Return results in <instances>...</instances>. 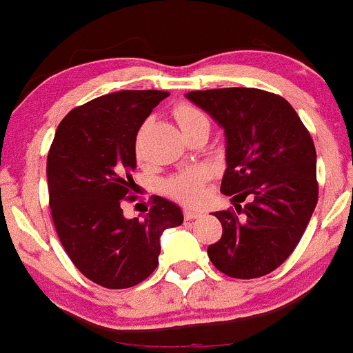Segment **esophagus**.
Instances as JSON below:
<instances>
[{
	"mask_svg": "<svg viewBox=\"0 0 353 353\" xmlns=\"http://www.w3.org/2000/svg\"><path fill=\"white\" fill-rule=\"evenodd\" d=\"M198 216H201V212H199V210H193V208L184 210V219H186V220L198 219Z\"/></svg>",
	"mask_w": 353,
	"mask_h": 353,
	"instance_id": "34e87169",
	"label": "esophagus"
}]
</instances>
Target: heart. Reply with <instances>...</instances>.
Masks as SVG:
<instances>
[{"label": "heart", "mask_w": 353, "mask_h": 353, "mask_svg": "<svg viewBox=\"0 0 353 353\" xmlns=\"http://www.w3.org/2000/svg\"><path fill=\"white\" fill-rule=\"evenodd\" d=\"M174 116H176L177 123H179L181 130L186 131L190 128L196 126V124H208V117L198 109L196 105L188 104V102H181L174 109ZM206 174L203 169H190L184 172L177 174V176L170 177L165 183L163 190L169 196L181 203H188L193 205L198 203L203 196V184H205Z\"/></svg>", "instance_id": "1"}]
</instances>
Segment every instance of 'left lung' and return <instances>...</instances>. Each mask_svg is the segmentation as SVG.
Returning a JSON list of instances; mask_svg holds the SVG:
<instances>
[{"label": "left lung", "mask_w": 353, "mask_h": 353, "mask_svg": "<svg viewBox=\"0 0 353 353\" xmlns=\"http://www.w3.org/2000/svg\"><path fill=\"white\" fill-rule=\"evenodd\" d=\"M225 131L220 191L240 202L213 215L222 223L210 261L232 279H258L279 268L301 241L318 203L316 148L294 108L259 88H213L186 94Z\"/></svg>", "instance_id": "1"}]
</instances>
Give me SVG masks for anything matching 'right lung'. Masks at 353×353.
I'll list each match as a JSON object with an SVG mask.
<instances>
[{
  "label": "right lung",
  "mask_w": 353,
  "mask_h": 353,
  "mask_svg": "<svg viewBox=\"0 0 353 353\" xmlns=\"http://www.w3.org/2000/svg\"><path fill=\"white\" fill-rule=\"evenodd\" d=\"M169 92L121 90L66 114L48 155V190L56 232L73 265L97 285L130 288L159 265L160 236L183 212L155 196L143 220L124 219L137 169V134Z\"/></svg>",
  "instance_id": "obj_1"
}]
</instances>
